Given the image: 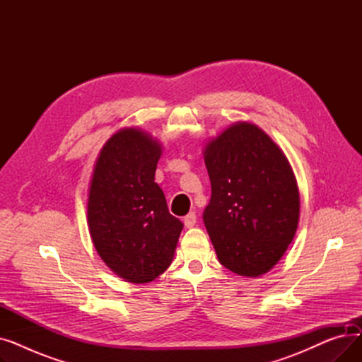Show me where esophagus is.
Masks as SVG:
<instances>
[{
	"label": "esophagus",
	"mask_w": 362,
	"mask_h": 362,
	"mask_svg": "<svg viewBox=\"0 0 362 362\" xmlns=\"http://www.w3.org/2000/svg\"><path fill=\"white\" fill-rule=\"evenodd\" d=\"M183 223H185V227H187V229H191V227H194L197 224V214L195 213H189L183 218Z\"/></svg>",
	"instance_id": "esophagus-1"
}]
</instances>
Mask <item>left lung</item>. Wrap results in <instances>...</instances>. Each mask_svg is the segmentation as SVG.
I'll return each mask as SVG.
<instances>
[{
    "mask_svg": "<svg viewBox=\"0 0 362 362\" xmlns=\"http://www.w3.org/2000/svg\"><path fill=\"white\" fill-rule=\"evenodd\" d=\"M211 199L204 224L218 261L245 277L270 272L299 223V189L279 145L248 122H236L204 148Z\"/></svg>",
    "mask_w": 362,
    "mask_h": 362,
    "instance_id": "left-lung-1",
    "label": "left lung"
}]
</instances>
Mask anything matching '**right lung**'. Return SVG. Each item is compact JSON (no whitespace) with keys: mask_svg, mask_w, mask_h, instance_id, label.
I'll list each match as a JSON object with an SVG mask.
<instances>
[{"mask_svg":"<svg viewBox=\"0 0 362 362\" xmlns=\"http://www.w3.org/2000/svg\"><path fill=\"white\" fill-rule=\"evenodd\" d=\"M161 144L138 127L101 148L88 189L89 235L101 259L130 283H149L173 261L183 229L154 182Z\"/></svg>","mask_w":362,"mask_h":362,"instance_id":"add662e5","label":"right lung"}]
</instances>
